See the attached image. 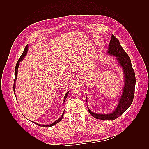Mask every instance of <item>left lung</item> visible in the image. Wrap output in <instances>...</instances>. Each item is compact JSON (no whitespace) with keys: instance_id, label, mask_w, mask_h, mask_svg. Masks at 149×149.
I'll return each mask as SVG.
<instances>
[{"instance_id":"left-lung-1","label":"left lung","mask_w":149,"mask_h":149,"mask_svg":"<svg viewBox=\"0 0 149 149\" xmlns=\"http://www.w3.org/2000/svg\"><path fill=\"white\" fill-rule=\"evenodd\" d=\"M107 53L110 55L116 56L117 60L123 68L124 76V86L123 89V93L119 100L118 106L112 113L97 114L93 112L88 107V109L90 114L96 119L112 120L123 114L131 105L134 96L136 76L129 56L120 46L118 39L114 35L111 36Z\"/></svg>"}]
</instances>
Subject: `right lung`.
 Instances as JSON below:
<instances>
[{
	"instance_id": "obj_1",
	"label": "right lung",
	"mask_w": 149,
	"mask_h": 149,
	"mask_svg": "<svg viewBox=\"0 0 149 149\" xmlns=\"http://www.w3.org/2000/svg\"><path fill=\"white\" fill-rule=\"evenodd\" d=\"M27 50H28V45L25 47V49H24V51L23 53L22 54V55H21V56L20 57L19 60H18V61H17V63L16 66H15V76L14 82H13V92H14L15 96V81H16V79H17V72H18V68H19V63H20V61H22V60H23L24 57H25V55H26V53H27ZM68 93H69V91H68V92L66 93V94H65V97H64V103H65V100L66 99L68 95ZM15 97H16V96H15ZM16 100H17V97H16ZM64 113H65V112H63V113L62 116L60 117V119H58V120H55V122H54V123H53L51 124L43 125V124H38V123H35V122H32V123H34L35 124H36L37 125L41 126V127H52V126L56 124L57 123H59V122H60V121L61 120V119H62V118H63V117Z\"/></svg>"
}]
</instances>
